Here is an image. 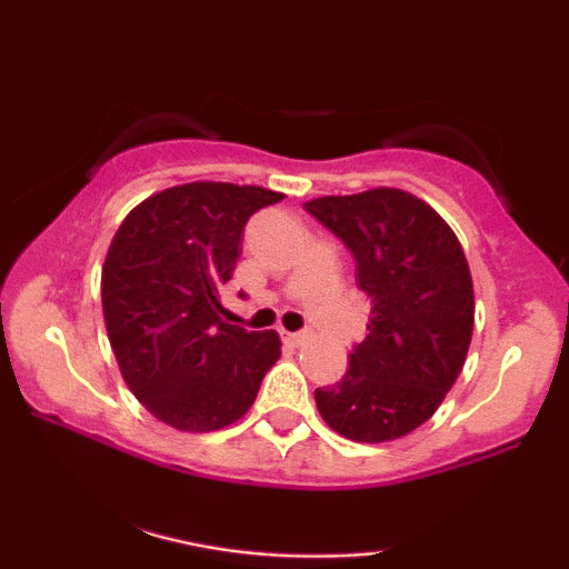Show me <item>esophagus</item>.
Masks as SVG:
<instances>
[{
    "mask_svg": "<svg viewBox=\"0 0 569 569\" xmlns=\"http://www.w3.org/2000/svg\"><path fill=\"white\" fill-rule=\"evenodd\" d=\"M284 333V341H287V345H292V347H302V345H306V341L310 339V333L308 331H300V333H290V331H282Z\"/></svg>",
    "mask_w": 569,
    "mask_h": 569,
    "instance_id": "obj_1",
    "label": "esophagus"
}]
</instances>
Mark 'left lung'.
<instances>
[{
	"mask_svg": "<svg viewBox=\"0 0 569 569\" xmlns=\"http://www.w3.org/2000/svg\"><path fill=\"white\" fill-rule=\"evenodd\" d=\"M345 240L372 302L368 337L337 386L316 388L323 422L355 442L399 440L425 425L463 370L473 282L456 232L415 193L391 186L306 201Z\"/></svg>",
	"mask_w": 569,
	"mask_h": 569,
	"instance_id": "left-lung-1",
	"label": "left lung"
}]
</instances>
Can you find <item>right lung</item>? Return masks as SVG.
Here are the masks:
<instances>
[{"label": "right lung", "mask_w": 569, "mask_h": 569, "mask_svg": "<svg viewBox=\"0 0 569 569\" xmlns=\"http://www.w3.org/2000/svg\"><path fill=\"white\" fill-rule=\"evenodd\" d=\"M282 199L261 186H170L139 201L108 246L100 277L108 341L129 391L173 430L238 422L282 355L277 331L222 321L220 302L248 217Z\"/></svg>", "instance_id": "obj_1"}]
</instances>
